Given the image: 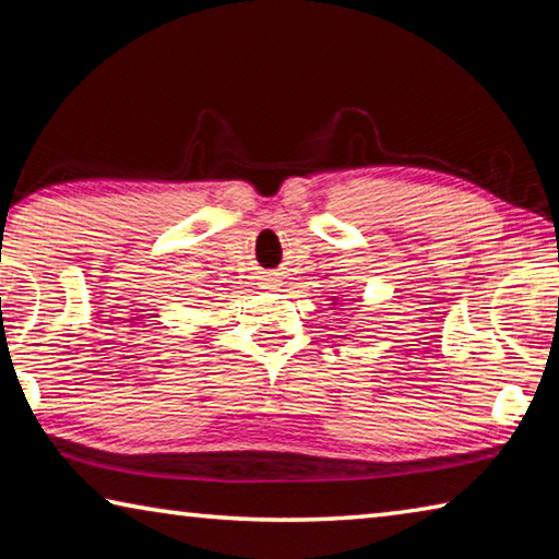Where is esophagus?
<instances>
[{
	"instance_id": "1",
	"label": "esophagus",
	"mask_w": 559,
	"mask_h": 559,
	"mask_svg": "<svg viewBox=\"0 0 559 559\" xmlns=\"http://www.w3.org/2000/svg\"><path fill=\"white\" fill-rule=\"evenodd\" d=\"M266 281H269V286H271V288H273V286H278V281H276V278H266Z\"/></svg>"
}]
</instances>
